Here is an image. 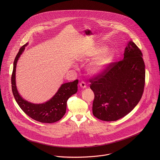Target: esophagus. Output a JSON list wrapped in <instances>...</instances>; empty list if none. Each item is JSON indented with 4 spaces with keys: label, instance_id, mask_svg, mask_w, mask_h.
Listing matches in <instances>:
<instances>
[{
    "label": "esophagus",
    "instance_id": "obj_1",
    "mask_svg": "<svg viewBox=\"0 0 160 160\" xmlns=\"http://www.w3.org/2000/svg\"><path fill=\"white\" fill-rule=\"evenodd\" d=\"M79 86H80L81 88H82V89H84V88H86V82H84V81L81 82L79 83Z\"/></svg>",
    "mask_w": 160,
    "mask_h": 160
}]
</instances>
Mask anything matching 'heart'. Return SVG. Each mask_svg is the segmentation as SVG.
<instances>
[{
	"label": "heart",
	"instance_id": "heart-1",
	"mask_svg": "<svg viewBox=\"0 0 160 160\" xmlns=\"http://www.w3.org/2000/svg\"><path fill=\"white\" fill-rule=\"evenodd\" d=\"M88 56L94 58L89 66V71L93 74L100 73L110 64L114 57L113 52L105 47H96L88 53Z\"/></svg>",
	"mask_w": 160,
	"mask_h": 160
}]
</instances>
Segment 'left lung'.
<instances>
[{"mask_svg":"<svg viewBox=\"0 0 160 160\" xmlns=\"http://www.w3.org/2000/svg\"><path fill=\"white\" fill-rule=\"evenodd\" d=\"M145 78L142 53L131 41L122 60L110 63L90 80L95 95L93 116L102 121H113L130 113L142 98Z\"/></svg>","mask_w":160,"mask_h":160,"instance_id":"8db88e82","label":"left lung"}]
</instances>
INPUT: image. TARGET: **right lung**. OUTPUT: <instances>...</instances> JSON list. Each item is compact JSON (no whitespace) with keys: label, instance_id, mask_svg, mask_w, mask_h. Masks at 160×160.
I'll list each match as a JSON object with an SVG mask.
<instances>
[{"label":"right lung","instance_id":"1","mask_svg":"<svg viewBox=\"0 0 160 160\" xmlns=\"http://www.w3.org/2000/svg\"><path fill=\"white\" fill-rule=\"evenodd\" d=\"M28 45L22 46L17 53L14 62L12 75V89L16 102L23 112L32 119L44 123H53L61 119L66 113L67 100L78 91V80L63 84L57 93L44 103L36 104L23 99L18 93L15 81L17 62Z\"/></svg>","mask_w":160,"mask_h":160}]
</instances>
